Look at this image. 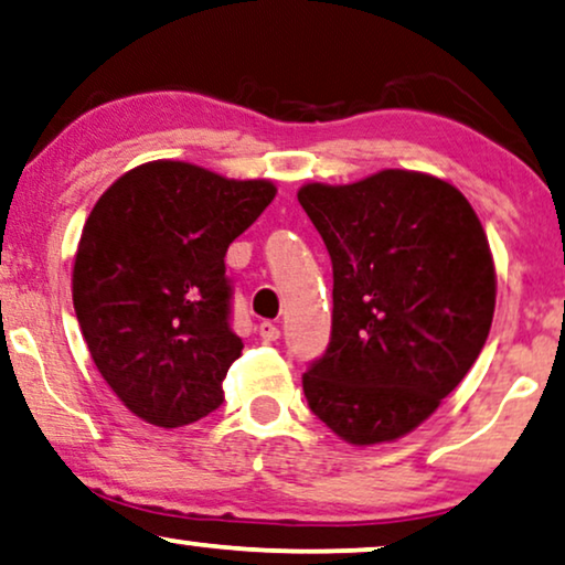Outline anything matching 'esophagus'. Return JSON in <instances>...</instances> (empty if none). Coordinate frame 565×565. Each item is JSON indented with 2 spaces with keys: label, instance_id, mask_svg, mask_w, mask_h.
I'll return each mask as SVG.
<instances>
[{
  "label": "esophagus",
  "instance_id": "1",
  "mask_svg": "<svg viewBox=\"0 0 565 565\" xmlns=\"http://www.w3.org/2000/svg\"><path fill=\"white\" fill-rule=\"evenodd\" d=\"M258 333H260V338L263 341H278V326H274V322L270 320H263L260 326H258Z\"/></svg>",
  "mask_w": 565,
  "mask_h": 565
}]
</instances>
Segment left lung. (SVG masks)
<instances>
[{"label":"left lung","instance_id":"obj_1","mask_svg":"<svg viewBox=\"0 0 565 565\" xmlns=\"http://www.w3.org/2000/svg\"><path fill=\"white\" fill-rule=\"evenodd\" d=\"M297 199L333 260V333L302 387L353 447L395 441L465 380L495 310V266L470 201L447 180L380 170L307 183Z\"/></svg>","mask_w":565,"mask_h":565}]
</instances>
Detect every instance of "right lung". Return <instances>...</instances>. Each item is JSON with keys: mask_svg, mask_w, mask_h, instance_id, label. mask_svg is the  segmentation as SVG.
I'll return each instance as SVG.
<instances>
[{"mask_svg": "<svg viewBox=\"0 0 565 565\" xmlns=\"http://www.w3.org/2000/svg\"><path fill=\"white\" fill-rule=\"evenodd\" d=\"M274 195L270 180L152 160L97 199L74 255V312L97 372L134 416L178 428L222 405L243 353L224 255Z\"/></svg>", "mask_w": 565, "mask_h": 565, "instance_id": "1", "label": "right lung"}]
</instances>
